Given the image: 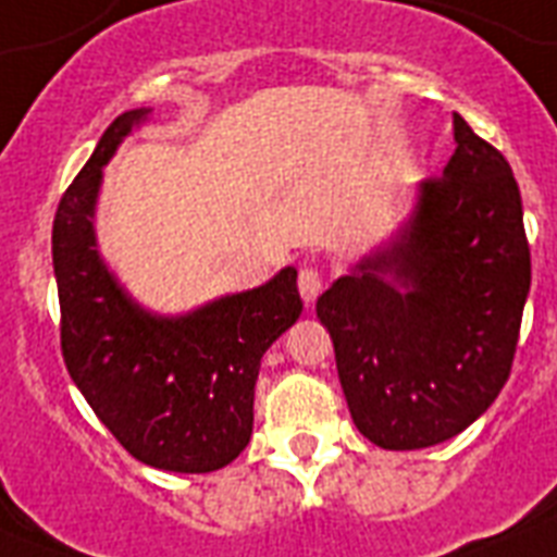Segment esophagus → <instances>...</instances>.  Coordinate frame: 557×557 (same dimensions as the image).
I'll use <instances>...</instances> for the list:
<instances>
[{
	"label": "esophagus",
	"mask_w": 557,
	"mask_h": 557,
	"mask_svg": "<svg viewBox=\"0 0 557 557\" xmlns=\"http://www.w3.org/2000/svg\"><path fill=\"white\" fill-rule=\"evenodd\" d=\"M297 288H300V297L306 304H312L314 297L321 295L323 288V269L318 262H304L300 271H297Z\"/></svg>",
	"instance_id": "obj_1"
}]
</instances>
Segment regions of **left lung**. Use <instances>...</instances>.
Instances as JSON below:
<instances>
[{
  "mask_svg": "<svg viewBox=\"0 0 557 557\" xmlns=\"http://www.w3.org/2000/svg\"><path fill=\"white\" fill-rule=\"evenodd\" d=\"M454 138L396 243L318 297L352 422L387 450L440 445L492 407L532 283L509 161L457 112Z\"/></svg>",
  "mask_w": 557,
  "mask_h": 557,
  "instance_id": "8db88e82",
  "label": "left lung"
}]
</instances>
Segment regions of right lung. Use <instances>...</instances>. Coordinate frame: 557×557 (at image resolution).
Segmentation results:
<instances>
[{
    "label": "right lung",
    "instance_id": "obj_1",
    "mask_svg": "<svg viewBox=\"0 0 557 557\" xmlns=\"http://www.w3.org/2000/svg\"><path fill=\"white\" fill-rule=\"evenodd\" d=\"M147 115H117L57 205L60 349L95 416L135 459L208 474L251 440L260 358L300 318L304 300L295 269L185 318H156L126 297L98 257L91 216L103 164Z\"/></svg>",
    "mask_w": 557,
    "mask_h": 557
}]
</instances>
